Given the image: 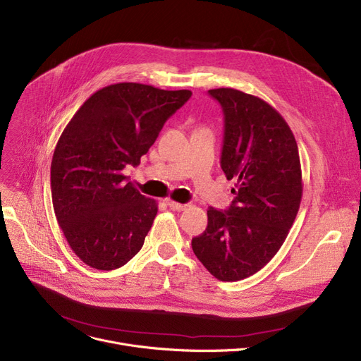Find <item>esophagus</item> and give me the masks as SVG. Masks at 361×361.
I'll list each match as a JSON object with an SVG mask.
<instances>
[{
	"mask_svg": "<svg viewBox=\"0 0 361 361\" xmlns=\"http://www.w3.org/2000/svg\"><path fill=\"white\" fill-rule=\"evenodd\" d=\"M168 207L172 211H184V209L189 208V205H185V203H178V202H174V200H168Z\"/></svg>",
	"mask_w": 361,
	"mask_h": 361,
	"instance_id": "34e87169",
	"label": "esophagus"
}]
</instances>
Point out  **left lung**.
Masks as SVG:
<instances>
[{
    "instance_id": "left-lung-1",
    "label": "left lung",
    "mask_w": 361,
    "mask_h": 361,
    "mask_svg": "<svg viewBox=\"0 0 361 361\" xmlns=\"http://www.w3.org/2000/svg\"><path fill=\"white\" fill-rule=\"evenodd\" d=\"M208 92L224 112L221 168L236 181V197L224 212L208 209V227L192 247L214 277L236 281L267 265L288 238L302 197L301 162L273 106L234 88Z\"/></svg>"
}]
</instances>
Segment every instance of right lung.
<instances>
[{
	"label": "right lung",
	"instance_id": "right-lung-1",
	"mask_svg": "<svg viewBox=\"0 0 361 361\" xmlns=\"http://www.w3.org/2000/svg\"><path fill=\"white\" fill-rule=\"evenodd\" d=\"M192 91L107 85L85 100L61 133L51 161V197L71 249L97 270H115L142 249L158 203L123 176L137 166L166 119Z\"/></svg>",
	"mask_w": 361,
	"mask_h": 361
}]
</instances>
